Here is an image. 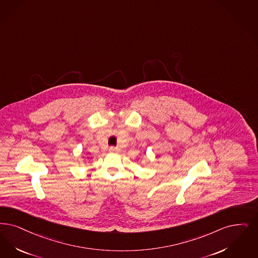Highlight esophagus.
<instances>
[{"label":"esophagus","instance_id":"esophagus-1","mask_svg":"<svg viewBox=\"0 0 258 258\" xmlns=\"http://www.w3.org/2000/svg\"><path fill=\"white\" fill-rule=\"evenodd\" d=\"M108 151L110 152V153H115V152H117L118 151V149L116 148V147H109V149H108Z\"/></svg>","mask_w":258,"mask_h":258}]
</instances>
